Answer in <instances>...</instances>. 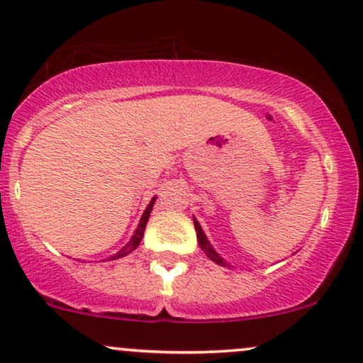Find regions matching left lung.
<instances>
[{"label":"left lung","instance_id":"obj_1","mask_svg":"<svg viewBox=\"0 0 363 363\" xmlns=\"http://www.w3.org/2000/svg\"><path fill=\"white\" fill-rule=\"evenodd\" d=\"M194 223H195V230H196V239H199L200 247L203 249V252L207 254V257L212 259V261L216 262V264H220V266H223V267H232L230 264H227L225 261H223V259L216 252V249H213L212 245H210V242L207 240V237H205V234H203L202 227H200V223L196 222L195 218H194Z\"/></svg>","mask_w":363,"mask_h":363}]
</instances>
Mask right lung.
I'll return each instance as SVG.
<instances>
[{"mask_svg":"<svg viewBox=\"0 0 363 363\" xmlns=\"http://www.w3.org/2000/svg\"><path fill=\"white\" fill-rule=\"evenodd\" d=\"M155 200H156V196H153V200H151L150 205H147V207H146V210H145V213H143V217H141L140 223H138V229L134 230V234H133V237H131V240H129V242H128L126 245H124V247L121 249L118 254H114V256L111 257V261H113V259H119V257H124V256H128L129 252H133V250L136 249L138 245H140L141 239H143V234H145V229H146L147 218H150V213H151V210H153Z\"/></svg>","mask_w":363,"mask_h":363,"instance_id":"obj_1","label":"right lung"}]
</instances>
